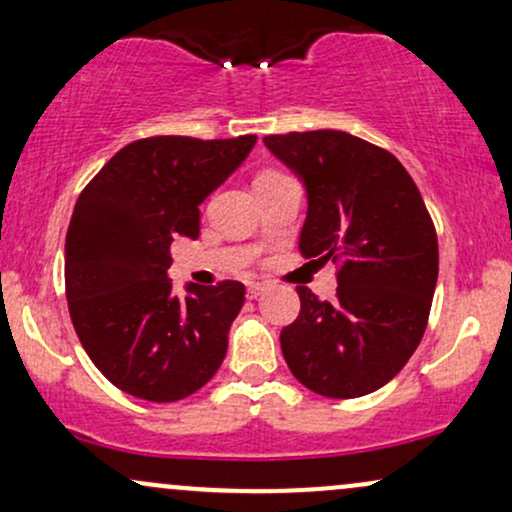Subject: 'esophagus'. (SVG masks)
Wrapping results in <instances>:
<instances>
[{
    "label": "esophagus",
    "instance_id": "esophagus-1",
    "mask_svg": "<svg viewBox=\"0 0 512 512\" xmlns=\"http://www.w3.org/2000/svg\"><path fill=\"white\" fill-rule=\"evenodd\" d=\"M264 289H267V284H264V281H250V284H248V296L250 298H257Z\"/></svg>",
    "mask_w": 512,
    "mask_h": 512
}]
</instances>
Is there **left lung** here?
Instances as JSON below:
<instances>
[{
    "label": "left lung",
    "mask_w": 512,
    "mask_h": 512,
    "mask_svg": "<svg viewBox=\"0 0 512 512\" xmlns=\"http://www.w3.org/2000/svg\"><path fill=\"white\" fill-rule=\"evenodd\" d=\"M264 146L308 195L298 248L339 264L337 301L298 286L301 313L281 330L298 383L322 397L380 390L426 332L438 238L419 187L390 151L337 129L269 134Z\"/></svg>",
    "instance_id": "left-lung-1"
}]
</instances>
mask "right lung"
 I'll return each instance as SVG.
<instances>
[{"label":"right lung","mask_w":512,"mask_h":512,"mask_svg":"<svg viewBox=\"0 0 512 512\" xmlns=\"http://www.w3.org/2000/svg\"><path fill=\"white\" fill-rule=\"evenodd\" d=\"M255 142V134L139 139L76 199L64 245L69 315L88 358L127 395L178 402L223 363L245 286L187 284L175 296L170 243L199 236V204Z\"/></svg>","instance_id":"1"}]
</instances>
